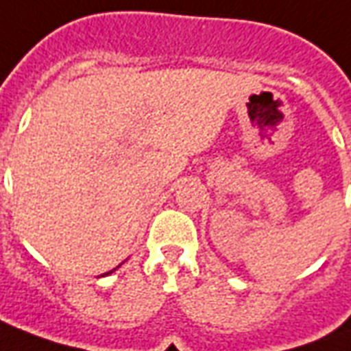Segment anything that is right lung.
I'll use <instances>...</instances> for the list:
<instances>
[{
  "mask_svg": "<svg viewBox=\"0 0 351 351\" xmlns=\"http://www.w3.org/2000/svg\"><path fill=\"white\" fill-rule=\"evenodd\" d=\"M117 268H119V266H117ZM115 268V269H117ZM115 269H111V271H108V274H104V275H110V274H113V271H115Z\"/></svg>",
  "mask_w": 351,
  "mask_h": 351,
  "instance_id": "obj_1",
  "label": "right lung"
}]
</instances>
